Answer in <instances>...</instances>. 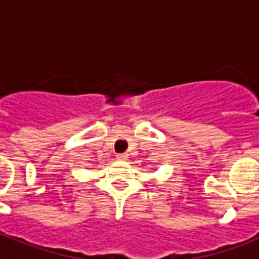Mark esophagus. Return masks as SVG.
<instances>
[{
	"mask_svg": "<svg viewBox=\"0 0 259 259\" xmlns=\"http://www.w3.org/2000/svg\"><path fill=\"white\" fill-rule=\"evenodd\" d=\"M116 159L125 161V159H128V153H119V154H116Z\"/></svg>",
	"mask_w": 259,
	"mask_h": 259,
	"instance_id": "obj_1",
	"label": "esophagus"
}]
</instances>
